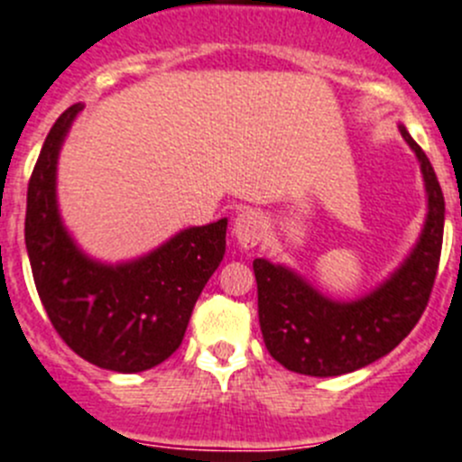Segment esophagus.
Listing matches in <instances>:
<instances>
[{"instance_id": "esophagus-1", "label": "esophagus", "mask_w": 462, "mask_h": 462, "mask_svg": "<svg viewBox=\"0 0 462 462\" xmlns=\"http://www.w3.org/2000/svg\"><path fill=\"white\" fill-rule=\"evenodd\" d=\"M264 230H267L264 216L255 209L239 211L235 218V226H232V235L239 241V246L244 248H255L260 244Z\"/></svg>"}]
</instances>
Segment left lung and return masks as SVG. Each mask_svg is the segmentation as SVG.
<instances>
[{
    "instance_id": "left-lung-1",
    "label": "left lung",
    "mask_w": 462,
    "mask_h": 462,
    "mask_svg": "<svg viewBox=\"0 0 462 462\" xmlns=\"http://www.w3.org/2000/svg\"><path fill=\"white\" fill-rule=\"evenodd\" d=\"M398 131L421 168L426 218L412 251L377 288L343 301L319 292L288 264L253 260L262 338L288 371L310 377L359 371L389 355L426 310L442 253L444 195L423 149L402 124Z\"/></svg>"
}]
</instances>
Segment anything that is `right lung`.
Returning a JSON list of instances; mask_svg holds the SVG:
<instances>
[{"label":"right lung","mask_w":462,"mask_h":462,"mask_svg":"<svg viewBox=\"0 0 462 462\" xmlns=\"http://www.w3.org/2000/svg\"><path fill=\"white\" fill-rule=\"evenodd\" d=\"M82 103L50 128L27 189L24 246L50 322L70 350L115 373H143L181 345L193 306L226 255L227 218L184 227L124 262L87 255L61 221L57 163Z\"/></svg>","instance_id":"add662e5"}]
</instances>
